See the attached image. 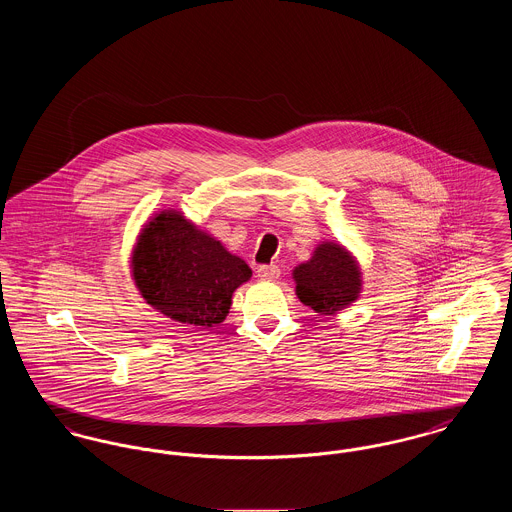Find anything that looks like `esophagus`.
<instances>
[{
    "label": "esophagus",
    "instance_id": "esophagus-1",
    "mask_svg": "<svg viewBox=\"0 0 512 512\" xmlns=\"http://www.w3.org/2000/svg\"><path fill=\"white\" fill-rule=\"evenodd\" d=\"M257 276L263 280H276L280 276V268L276 265H263L257 268Z\"/></svg>",
    "mask_w": 512,
    "mask_h": 512
}]
</instances>
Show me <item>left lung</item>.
Returning a JSON list of instances; mask_svg holds the SVG:
<instances>
[{"mask_svg":"<svg viewBox=\"0 0 512 512\" xmlns=\"http://www.w3.org/2000/svg\"><path fill=\"white\" fill-rule=\"evenodd\" d=\"M299 301L318 315H336L353 305L363 290L357 259L336 242H322L313 257L293 268Z\"/></svg>","mask_w":512,"mask_h":512,"instance_id":"obj_1","label":"left lung"}]
</instances>
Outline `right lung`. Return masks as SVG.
<instances>
[{"label": "right lung", "mask_w": 512, "mask_h": 512, "mask_svg": "<svg viewBox=\"0 0 512 512\" xmlns=\"http://www.w3.org/2000/svg\"><path fill=\"white\" fill-rule=\"evenodd\" d=\"M130 268L147 305L176 322L205 328L226 318L232 293L251 278L244 259L174 209L144 224Z\"/></svg>", "instance_id": "add662e5"}]
</instances>
